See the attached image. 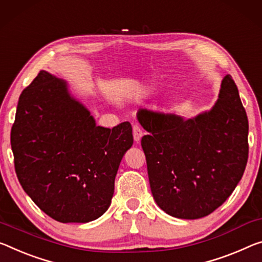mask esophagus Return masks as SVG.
<instances>
[{
    "mask_svg": "<svg viewBox=\"0 0 262 262\" xmlns=\"http://www.w3.org/2000/svg\"><path fill=\"white\" fill-rule=\"evenodd\" d=\"M133 135H134L135 142L139 143L141 141V138H142V135H143L142 129H141V127L139 126V124H134V126H133Z\"/></svg>",
    "mask_w": 262,
    "mask_h": 262,
    "instance_id": "1",
    "label": "esophagus"
}]
</instances>
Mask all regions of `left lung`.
I'll return each instance as SVG.
<instances>
[{"instance_id":"obj_1","label":"left lung","mask_w":262,"mask_h":262,"mask_svg":"<svg viewBox=\"0 0 262 262\" xmlns=\"http://www.w3.org/2000/svg\"><path fill=\"white\" fill-rule=\"evenodd\" d=\"M141 140L156 204L181 219L212 213L231 196L248 159V120L231 76L212 108L194 118L140 110Z\"/></svg>"}]
</instances>
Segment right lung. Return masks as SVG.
<instances>
[{"label":"right lung","instance_id":"add662e5","mask_svg":"<svg viewBox=\"0 0 262 262\" xmlns=\"http://www.w3.org/2000/svg\"><path fill=\"white\" fill-rule=\"evenodd\" d=\"M133 141L129 122L97 126L68 82L47 71L19 95L10 135L23 190L60 223H89L106 212Z\"/></svg>","mask_w":262,"mask_h":262}]
</instances>
